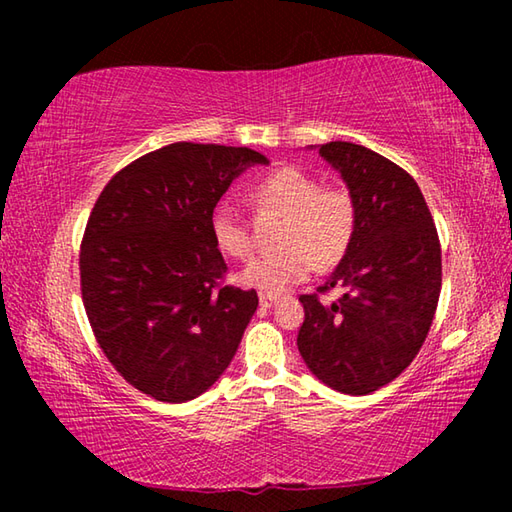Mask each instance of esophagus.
<instances>
[{
	"instance_id": "34e87169",
	"label": "esophagus",
	"mask_w": 512,
	"mask_h": 512,
	"mask_svg": "<svg viewBox=\"0 0 512 512\" xmlns=\"http://www.w3.org/2000/svg\"><path fill=\"white\" fill-rule=\"evenodd\" d=\"M275 300H277V296H273V293H259V307H264V309L273 307Z\"/></svg>"
}]
</instances>
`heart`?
<instances>
[{
	"label": "heart",
	"mask_w": 512,
	"mask_h": 512,
	"mask_svg": "<svg viewBox=\"0 0 512 512\" xmlns=\"http://www.w3.org/2000/svg\"><path fill=\"white\" fill-rule=\"evenodd\" d=\"M262 207L284 212L280 244L275 253L250 259L241 282L264 293H282L305 282L320 266H336L348 255L357 235V201L350 189L323 185L300 167H280L255 185ZM210 232L221 253L246 259L253 237L232 201H219L210 212Z\"/></svg>",
	"instance_id": "obj_1"
}]
</instances>
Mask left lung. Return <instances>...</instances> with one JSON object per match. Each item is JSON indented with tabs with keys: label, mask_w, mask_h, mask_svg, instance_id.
Here are the masks:
<instances>
[{
	"label": "left lung",
	"mask_w": 512,
	"mask_h": 512,
	"mask_svg": "<svg viewBox=\"0 0 512 512\" xmlns=\"http://www.w3.org/2000/svg\"><path fill=\"white\" fill-rule=\"evenodd\" d=\"M318 153L343 176L359 219L332 277L300 296L298 350L329 388L368 395L400 375L427 339L443 284L440 239L411 173L352 142ZM334 286L346 293L323 306L319 296Z\"/></svg>",
	"instance_id": "left-lung-1"
}]
</instances>
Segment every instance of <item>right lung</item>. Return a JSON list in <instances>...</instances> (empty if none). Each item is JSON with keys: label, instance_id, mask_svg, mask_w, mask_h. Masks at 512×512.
I'll return each instance as SVG.
<instances>
[{"label": "right lung", "instance_id": "obj_1", "mask_svg": "<svg viewBox=\"0 0 512 512\" xmlns=\"http://www.w3.org/2000/svg\"><path fill=\"white\" fill-rule=\"evenodd\" d=\"M250 164L246 146L176 142L103 187L81 241V296L99 348L144 395L180 404L205 393L259 305L225 284L210 212Z\"/></svg>", "mask_w": 512, "mask_h": 512}]
</instances>
